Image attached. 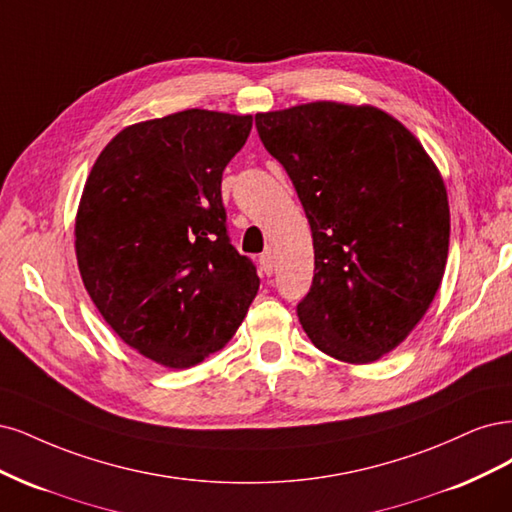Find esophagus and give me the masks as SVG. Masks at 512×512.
I'll list each match as a JSON object with an SVG mask.
<instances>
[{"label":"esophagus","instance_id":"esophagus-1","mask_svg":"<svg viewBox=\"0 0 512 512\" xmlns=\"http://www.w3.org/2000/svg\"><path fill=\"white\" fill-rule=\"evenodd\" d=\"M259 266H261V272H263V274L270 276V274L274 272V255H272V253H263V255L259 257Z\"/></svg>","mask_w":512,"mask_h":512}]
</instances>
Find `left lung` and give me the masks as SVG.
<instances>
[{
    "label": "left lung",
    "mask_w": 512,
    "mask_h": 512,
    "mask_svg": "<svg viewBox=\"0 0 512 512\" xmlns=\"http://www.w3.org/2000/svg\"><path fill=\"white\" fill-rule=\"evenodd\" d=\"M259 138L298 191L315 276L298 317L325 355L372 364L425 317L449 255L447 187L412 131L372 104L257 112Z\"/></svg>",
    "instance_id": "left-lung-1"
}]
</instances>
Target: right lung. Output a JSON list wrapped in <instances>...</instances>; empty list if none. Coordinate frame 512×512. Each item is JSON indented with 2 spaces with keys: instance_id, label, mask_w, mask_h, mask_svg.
Returning <instances> with one entry per match:
<instances>
[{
  "instance_id": "obj_1",
  "label": "right lung",
  "mask_w": 512,
  "mask_h": 512,
  "mask_svg": "<svg viewBox=\"0 0 512 512\" xmlns=\"http://www.w3.org/2000/svg\"><path fill=\"white\" fill-rule=\"evenodd\" d=\"M251 114L189 108L127 125L95 159L74 223L80 278L131 349L170 370L232 340L259 291L227 238L221 176Z\"/></svg>"
}]
</instances>
